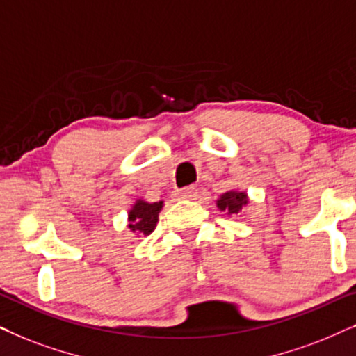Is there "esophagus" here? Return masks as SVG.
<instances>
[{
	"label": "esophagus",
	"instance_id": "obj_1",
	"mask_svg": "<svg viewBox=\"0 0 356 356\" xmlns=\"http://www.w3.org/2000/svg\"><path fill=\"white\" fill-rule=\"evenodd\" d=\"M197 188L193 186H188V187H184L181 191L177 192V197L179 198H184V200H193V198L197 197Z\"/></svg>",
	"mask_w": 356,
	"mask_h": 356
}]
</instances>
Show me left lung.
Listing matches in <instances>:
<instances>
[{"label": "left lung", "instance_id": "obj_1", "mask_svg": "<svg viewBox=\"0 0 356 356\" xmlns=\"http://www.w3.org/2000/svg\"><path fill=\"white\" fill-rule=\"evenodd\" d=\"M245 203H248V197L244 192H226L218 200V208L221 211H227V215H238Z\"/></svg>", "mask_w": 356, "mask_h": 356}]
</instances>
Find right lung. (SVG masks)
Segmentation results:
<instances>
[{
    "instance_id": "1",
    "label": "right lung",
    "mask_w": 356,
    "mask_h": 356,
    "mask_svg": "<svg viewBox=\"0 0 356 356\" xmlns=\"http://www.w3.org/2000/svg\"><path fill=\"white\" fill-rule=\"evenodd\" d=\"M161 208H163V202L146 203L138 200L129 213V227L135 234H151L154 231L156 222H158Z\"/></svg>"
}]
</instances>
